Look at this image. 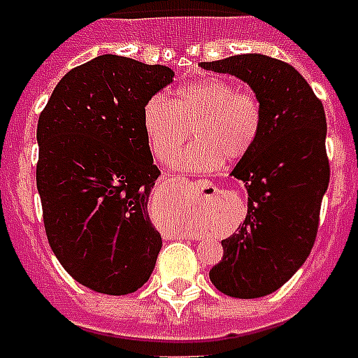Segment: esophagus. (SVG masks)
Here are the masks:
<instances>
[{
	"label": "esophagus",
	"mask_w": 358,
	"mask_h": 358,
	"mask_svg": "<svg viewBox=\"0 0 358 358\" xmlns=\"http://www.w3.org/2000/svg\"><path fill=\"white\" fill-rule=\"evenodd\" d=\"M169 184H173L174 187H176V185L187 184V180L180 178V176H173V178H169ZM203 187H211V184H203Z\"/></svg>",
	"instance_id": "1"
}]
</instances>
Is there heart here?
<instances>
[{
  "instance_id": "obj_1",
  "label": "heart",
  "mask_w": 358,
  "mask_h": 358,
  "mask_svg": "<svg viewBox=\"0 0 358 358\" xmlns=\"http://www.w3.org/2000/svg\"><path fill=\"white\" fill-rule=\"evenodd\" d=\"M262 103L251 91H236L222 78H203L176 87L173 100L155 94L143 107L142 123L152 155L171 160L191 134L196 142L180 152L174 167L207 173L224 160L251 152L262 131Z\"/></svg>"
}]
</instances>
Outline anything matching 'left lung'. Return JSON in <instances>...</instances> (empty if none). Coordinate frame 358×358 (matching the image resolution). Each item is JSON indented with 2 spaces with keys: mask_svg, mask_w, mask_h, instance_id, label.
Instances as JSON below:
<instances>
[{
  "mask_svg": "<svg viewBox=\"0 0 358 358\" xmlns=\"http://www.w3.org/2000/svg\"><path fill=\"white\" fill-rule=\"evenodd\" d=\"M248 83L262 103L258 142L233 169L248 189V215L209 271L218 291L258 299L282 287L306 262L329 184L326 113L300 72L264 54L202 62Z\"/></svg>",
  "mask_w": 358,
  "mask_h": 358,
  "instance_id": "8db88e82",
  "label": "left lung"
}]
</instances>
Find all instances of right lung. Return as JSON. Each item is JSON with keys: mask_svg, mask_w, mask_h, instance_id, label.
<instances>
[{"mask_svg": "<svg viewBox=\"0 0 358 358\" xmlns=\"http://www.w3.org/2000/svg\"><path fill=\"white\" fill-rule=\"evenodd\" d=\"M173 76L164 65L103 54L69 71L38 120L45 233L63 269L98 293H134L160 253L147 213L160 169L142 114Z\"/></svg>", "mask_w": 358, "mask_h": 358, "instance_id": "obj_1", "label": "right lung"}]
</instances>
